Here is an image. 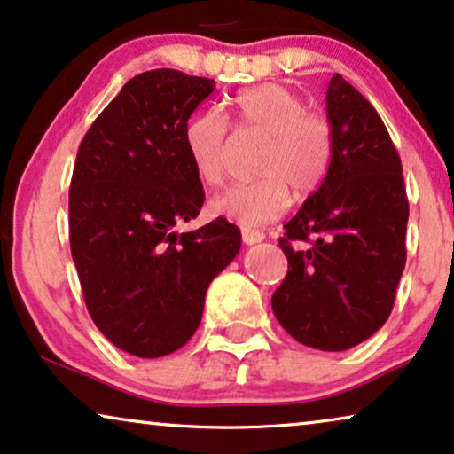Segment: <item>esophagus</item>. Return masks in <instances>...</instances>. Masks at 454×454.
<instances>
[{
    "mask_svg": "<svg viewBox=\"0 0 454 454\" xmlns=\"http://www.w3.org/2000/svg\"><path fill=\"white\" fill-rule=\"evenodd\" d=\"M241 239H244L246 246H254L264 239V233L256 231V229H244V231H241Z\"/></svg>",
    "mask_w": 454,
    "mask_h": 454,
    "instance_id": "esophagus-1",
    "label": "esophagus"
}]
</instances>
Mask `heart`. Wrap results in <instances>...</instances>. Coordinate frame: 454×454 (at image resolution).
Masks as SVG:
<instances>
[{
  "instance_id": "heart-1",
  "label": "heart",
  "mask_w": 454,
  "mask_h": 454,
  "mask_svg": "<svg viewBox=\"0 0 454 454\" xmlns=\"http://www.w3.org/2000/svg\"><path fill=\"white\" fill-rule=\"evenodd\" d=\"M241 134L264 138L254 184L233 185L210 200V213L258 227L275 221L289 207V192L306 198L322 184L333 160V123L320 111L306 109L303 98L283 84H258L233 97ZM227 117L216 109L196 114L184 132L185 151L207 185L225 179Z\"/></svg>"
}]
</instances>
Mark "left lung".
Instances as JSON below:
<instances>
[{
    "instance_id": "1",
    "label": "left lung",
    "mask_w": 454,
    "mask_h": 454,
    "mask_svg": "<svg viewBox=\"0 0 454 454\" xmlns=\"http://www.w3.org/2000/svg\"><path fill=\"white\" fill-rule=\"evenodd\" d=\"M333 160L320 188L285 223L289 270L272 295L277 320L301 345L345 351L393 312L405 269L409 202L399 153L368 98L340 74L326 89ZM309 240V248L301 241Z\"/></svg>"
}]
</instances>
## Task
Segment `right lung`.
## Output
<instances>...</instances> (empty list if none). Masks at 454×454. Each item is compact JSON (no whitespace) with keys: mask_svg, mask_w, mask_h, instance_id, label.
<instances>
[{"mask_svg":"<svg viewBox=\"0 0 454 454\" xmlns=\"http://www.w3.org/2000/svg\"><path fill=\"white\" fill-rule=\"evenodd\" d=\"M215 80L169 67L123 84L80 142L70 247L86 308L121 351L154 359L188 343L213 278L238 256L239 229L216 219L179 233L204 202L184 132Z\"/></svg>","mask_w":454,"mask_h":454,"instance_id":"add662e5","label":"right lung"}]
</instances>
